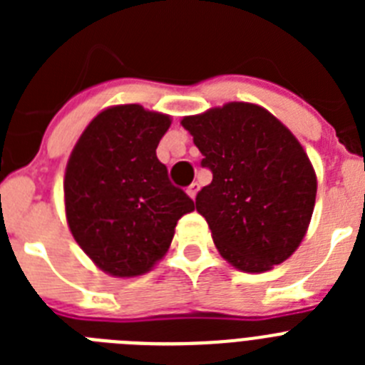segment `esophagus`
<instances>
[{
    "instance_id": "esophagus-1",
    "label": "esophagus",
    "mask_w": 365,
    "mask_h": 365,
    "mask_svg": "<svg viewBox=\"0 0 365 365\" xmlns=\"http://www.w3.org/2000/svg\"><path fill=\"white\" fill-rule=\"evenodd\" d=\"M197 192H199V185L197 182H192V185L188 186V190H186V193H188L190 197L192 199H195V195H197Z\"/></svg>"
}]
</instances>
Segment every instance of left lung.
Here are the masks:
<instances>
[{
	"label": "left lung",
	"mask_w": 365,
	"mask_h": 365,
	"mask_svg": "<svg viewBox=\"0 0 365 365\" xmlns=\"http://www.w3.org/2000/svg\"><path fill=\"white\" fill-rule=\"evenodd\" d=\"M212 182L195 197L219 254L243 272H265L307 234L316 173L298 138L272 113L228 102L185 117Z\"/></svg>",
	"instance_id": "obj_1"
}]
</instances>
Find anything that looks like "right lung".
<instances>
[{
  "mask_svg": "<svg viewBox=\"0 0 365 365\" xmlns=\"http://www.w3.org/2000/svg\"><path fill=\"white\" fill-rule=\"evenodd\" d=\"M172 124L138 104L100 111L73 148L63 179L67 225L93 263L117 278L153 269L177 221L195 210L170 182L157 146Z\"/></svg>",
  "mask_w": 365,
  "mask_h": 365,
  "instance_id": "right-lung-1",
  "label": "right lung"
}]
</instances>
